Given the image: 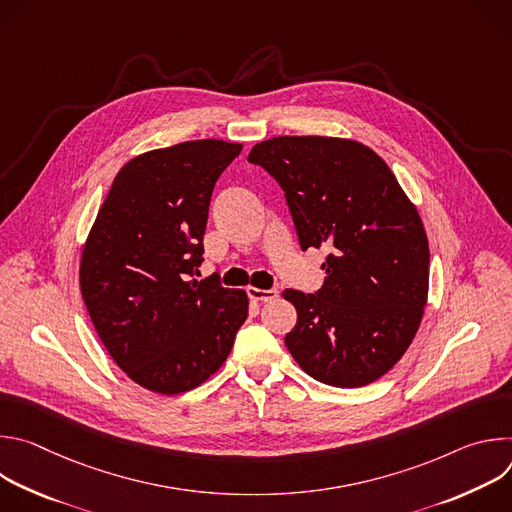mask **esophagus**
Masks as SVG:
<instances>
[{
	"mask_svg": "<svg viewBox=\"0 0 512 512\" xmlns=\"http://www.w3.org/2000/svg\"><path fill=\"white\" fill-rule=\"evenodd\" d=\"M247 294L253 302H271L279 296L277 289H259V287H247Z\"/></svg>",
	"mask_w": 512,
	"mask_h": 512,
	"instance_id": "34e87169",
	"label": "esophagus"
}]
</instances>
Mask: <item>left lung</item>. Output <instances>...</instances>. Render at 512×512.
I'll use <instances>...</instances> for the list:
<instances>
[{
	"mask_svg": "<svg viewBox=\"0 0 512 512\" xmlns=\"http://www.w3.org/2000/svg\"><path fill=\"white\" fill-rule=\"evenodd\" d=\"M251 164L283 188L302 249H328L316 294L285 289L298 322L285 346L316 381L354 389L381 379L413 342L429 291L417 206L387 162L346 137L279 135Z\"/></svg>",
	"mask_w": 512,
	"mask_h": 512,
	"instance_id": "left-lung-1",
	"label": "left lung"
}]
</instances>
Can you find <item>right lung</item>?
<instances>
[{"instance_id":"add662e5","label":"right lung","mask_w":512,"mask_h":512,"mask_svg":"<svg viewBox=\"0 0 512 512\" xmlns=\"http://www.w3.org/2000/svg\"><path fill=\"white\" fill-rule=\"evenodd\" d=\"M243 145L194 139L135 156L115 176L81 255V294L117 367L139 387L186 393L227 360L245 289L198 281L214 182Z\"/></svg>"}]
</instances>
